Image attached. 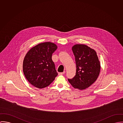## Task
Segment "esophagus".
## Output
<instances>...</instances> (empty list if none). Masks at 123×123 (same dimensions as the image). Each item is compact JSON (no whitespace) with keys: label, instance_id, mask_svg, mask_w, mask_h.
Masks as SVG:
<instances>
[{"label":"esophagus","instance_id":"1","mask_svg":"<svg viewBox=\"0 0 123 123\" xmlns=\"http://www.w3.org/2000/svg\"><path fill=\"white\" fill-rule=\"evenodd\" d=\"M65 74V71H64L63 72H62V73H58V75H63Z\"/></svg>","mask_w":123,"mask_h":123}]
</instances>
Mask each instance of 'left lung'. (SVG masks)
Segmentation results:
<instances>
[{
  "label": "left lung",
  "instance_id": "left-lung-1",
  "mask_svg": "<svg viewBox=\"0 0 123 123\" xmlns=\"http://www.w3.org/2000/svg\"><path fill=\"white\" fill-rule=\"evenodd\" d=\"M76 66L74 77L68 81L75 89L85 90L97 79L100 70V65L96 52L84 44L73 46Z\"/></svg>",
  "mask_w": 123,
  "mask_h": 123
}]
</instances>
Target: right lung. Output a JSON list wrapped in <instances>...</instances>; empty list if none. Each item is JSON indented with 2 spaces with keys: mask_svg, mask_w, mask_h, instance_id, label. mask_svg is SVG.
I'll list each match as a JSON object with an SVG mask.
<instances>
[{
  "mask_svg": "<svg viewBox=\"0 0 123 123\" xmlns=\"http://www.w3.org/2000/svg\"><path fill=\"white\" fill-rule=\"evenodd\" d=\"M53 43H40L31 49L23 61V72L28 81L41 89L48 86L57 75L52 55L57 49Z\"/></svg>",
  "mask_w": 123,
  "mask_h": 123,
  "instance_id": "obj_1",
  "label": "right lung"
}]
</instances>
